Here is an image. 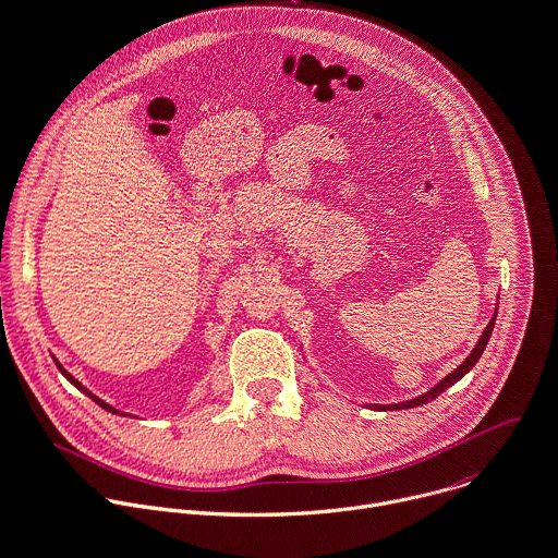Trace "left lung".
Segmentation results:
<instances>
[{"label": "left lung", "instance_id": "8db88e82", "mask_svg": "<svg viewBox=\"0 0 558 558\" xmlns=\"http://www.w3.org/2000/svg\"><path fill=\"white\" fill-rule=\"evenodd\" d=\"M494 324H496V315L492 317V322H489V326L485 328V332H483V337H481V341L476 343V348H474V352L465 359V363L463 365H459L448 378H444L435 389H430L428 393H424V396H420V398H415V400H409V402H402V404H391V407H374V409H380V411H393V409H413V407H422V404H426V402H430V400H435V398H439V393H444L448 387H452L457 380H461L476 363H478V359L483 356V352H485V345L489 343V337H492V332H494Z\"/></svg>", "mask_w": 558, "mask_h": 558}]
</instances>
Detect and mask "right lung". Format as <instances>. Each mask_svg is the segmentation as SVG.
<instances>
[{
    "mask_svg": "<svg viewBox=\"0 0 558 558\" xmlns=\"http://www.w3.org/2000/svg\"><path fill=\"white\" fill-rule=\"evenodd\" d=\"M56 365H58V369H60V372H62V374H64V376H66V380H71V383H73V385H75V387H77V389H82V387H80V383H77V380H73V376H69V374H66V372H64V369H62V365H60V363H58V361H56ZM82 391H84V393H86V396H90V393H88V391H86V389H82ZM90 400H93V402H95V404H99V407H101V409H106V411H110V413H119V411H114V409H112V407H108V404H106V402H101V400H99V398H95V396H90Z\"/></svg>",
    "mask_w": 558,
    "mask_h": 558,
    "instance_id": "obj_1",
    "label": "right lung"
}]
</instances>
